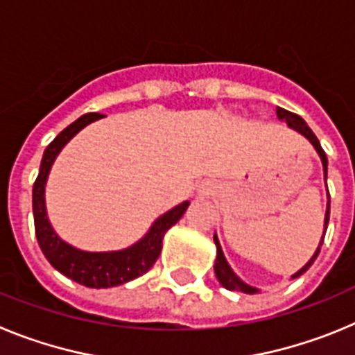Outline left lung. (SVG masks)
I'll return each mask as SVG.
<instances>
[{"label": "left lung", "instance_id": "left-lung-1", "mask_svg": "<svg viewBox=\"0 0 355 355\" xmlns=\"http://www.w3.org/2000/svg\"><path fill=\"white\" fill-rule=\"evenodd\" d=\"M275 112H277L279 121H284L288 124V128H291V130H293V131L300 133V135H302V137H306V139L309 140V142H311V146L315 147V150H316V153H318L320 159H322V167H324V178H325V183H327V156H325L324 149H322V146H320L318 139H316V137H315V133H313V131H311V128L307 126L306 121H304L302 117L291 114V112H288V110L277 108V110H275ZM327 197H329V190H327ZM329 209H331V200H327V209H325V220H324V234H322V240H320V243H318V247H316L315 254H313L311 259H309V261H307L306 265H304L299 272H295V274L291 275V279L300 277V275H302L304 272H306L307 268H309V266L313 265V263H315L316 256H318V254H320V247H322V243H324L325 231H327ZM213 241H215V245H216V259H215V266H213V268H215V275H216V279H218V283H220L222 286L225 288V290H231V291L236 290V291H243V293H250V295L258 293V291H259L258 288H254V286H250V284L243 283V281H241V279L238 277L236 274H234L233 268L229 266L227 259H225L224 252H222L220 241H218L216 234H215V236H213Z\"/></svg>", "mask_w": 355, "mask_h": 355}]
</instances>
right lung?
Wrapping results in <instances>:
<instances>
[{
	"label": "right lung",
	"instance_id": "right-lung-1",
	"mask_svg": "<svg viewBox=\"0 0 355 355\" xmlns=\"http://www.w3.org/2000/svg\"><path fill=\"white\" fill-rule=\"evenodd\" d=\"M101 114H85L78 121L69 124L44 150L40 171L33 184V220H35V234L44 256L65 277L76 281L87 288H112L119 284L130 283L133 279L146 274L155 265L162 252V241L168 229L180 220L190 206L188 200L168 209L150 225L146 236L140 238L128 249L108 250V252H89L72 247L62 240L53 229L46 211V183L56 156L67 146L74 135L80 133L90 122L103 119Z\"/></svg>",
	"mask_w": 355,
	"mask_h": 355
}]
</instances>
